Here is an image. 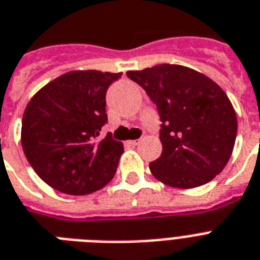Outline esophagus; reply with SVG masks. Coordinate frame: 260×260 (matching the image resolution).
Returning <instances> with one entry per match:
<instances>
[{"mask_svg":"<svg viewBox=\"0 0 260 260\" xmlns=\"http://www.w3.org/2000/svg\"><path fill=\"white\" fill-rule=\"evenodd\" d=\"M128 144H129V145H137V144H139V140H129V141H128Z\"/></svg>","mask_w":260,"mask_h":260,"instance_id":"esophagus-1","label":"esophagus"}]
</instances>
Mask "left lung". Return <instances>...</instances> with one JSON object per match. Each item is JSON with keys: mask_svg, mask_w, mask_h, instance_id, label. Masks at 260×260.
Here are the masks:
<instances>
[{"mask_svg": "<svg viewBox=\"0 0 260 260\" xmlns=\"http://www.w3.org/2000/svg\"><path fill=\"white\" fill-rule=\"evenodd\" d=\"M126 76L147 92L159 112L163 152L149 164L157 180L176 188L203 185L229 163L238 121L227 94L207 76L161 64Z\"/></svg>", "mask_w": 260, "mask_h": 260, "instance_id": "1", "label": "left lung"}]
</instances>
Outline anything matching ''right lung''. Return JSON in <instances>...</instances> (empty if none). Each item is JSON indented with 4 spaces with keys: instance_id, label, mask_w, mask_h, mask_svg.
I'll return each instance as SVG.
<instances>
[{
    "instance_id": "add662e5",
    "label": "right lung",
    "mask_w": 260,
    "mask_h": 260,
    "mask_svg": "<svg viewBox=\"0 0 260 260\" xmlns=\"http://www.w3.org/2000/svg\"><path fill=\"white\" fill-rule=\"evenodd\" d=\"M123 73L73 71L33 96L22 117L21 143L27 161L46 184L68 195H88L113 179L124 152L111 132L105 94Z\"/></svg>"
}]
</instances>
